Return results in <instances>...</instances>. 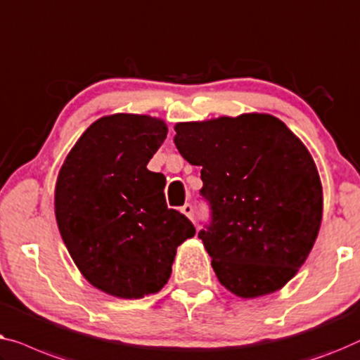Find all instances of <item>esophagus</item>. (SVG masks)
Segmentation results:
<instances>
[{
  "instance_id": "esophagus-1",
  "label": "esophagus",
  "mask_w": 360,
  "mask_h": 360,
  "mask_svg": "<svg viewBox=\"0 0 360 360\" xmlns=\"http://www.w3.org/2000/svg\"><path fill=\"white\" fill-rule=\"evenodd\" d=\"M181 212L184 214L187 219H192V215H194V209H192L191 204H184L181 207Z\"/></svg>"
}]
</instances>
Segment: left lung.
I'll return each mask as SVG.
<instances>
[{
  "label": "left lung",
  "mask_w": 360,
  "mask_h": 360,
  "mask_svg": "<svg viewBox=\"0 0 360 360\" xmlns=\"http://www.w3.org/2000/svg\"><path fill=\"white\" fill-rule=\"evenodd\" d=\"M174 145L200 166L212 224L199 238L217 279L241 298L269 295L307 261L323 219V186L305 143L271 114L178 122Z\"/></svg>",
  "instance_id": "left-lung-1"
}]
</instances>
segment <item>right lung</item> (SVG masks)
<instances>
[{
    "label": "right lung",
    "mask_w": 360,
    "mask_h": 360,
    "mask_svg": "<svg viewBox=\"0 0 360 360\" xmlns=\"http://www.w3.org/2000/svg\"><path fill=\"white\" fill-rule=\"evenodd\" d=\"M168 135L163 119L110 114L89 125L55 184L62 240L91 285L143 298L168 282L176 250L195 229L165 200L166 178L146 168Z\"/></svg>",
    "instance_id": "add662e5"
}]
</instances>
